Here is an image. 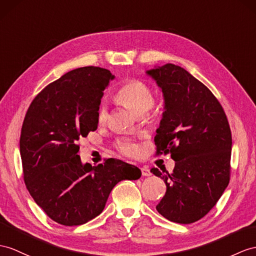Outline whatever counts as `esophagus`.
Masks as SVG:
<instances>
[{
	"instance_id": "1",
	"label": "esophagus",
	"mask_w": 256,
	"mask_h": 256,
	"mask_svg": "<svg viewBox=\"0 0 256 256\" xmlns=\"http://www.w3.org/2000/svg\"><path fill=\"white\" fill-rule=\"evenodd\" d=\"M141 172H142V176H144V177L151 176V172H150V170H148V167H142L141 168Z\"/></svg>"
}]
</instances>
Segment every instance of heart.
Masks as SVG:
<instances>
[{"label": "heart", "mask_w": 256, "mask_h": 256, "mask_svg": "<svg viewBox=\"0 0 256 256\" xmlns=\"http://www.w3.org/2000/svg\"><path fill=\"white\" fill-rule=\"evenodd\" d=\"M116 98L120 103L127 105L136 114L143 115L152 108L154 103L153 93L150 86L141 79H130L126 81L117 90ZM108 106L105 103L100 105L98 118L100 122H104L108 118ZM120 152L126 155H136L139 151L138 144L134 141H122L120 143Z\"/></svg>", "instance_id": "heart-1"}]
</instances>
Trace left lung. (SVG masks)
Here are the masks:
<instances>
[{"label": "left lung", "instance_id": "8db88e82", "mask_svg": "<svg viewBox=\"0 0 256 256\" xmlns=\"http://www.w3.org/2000/svg\"><path fill=\"white\" fill-rule=\"evenodd\" d=\"M146 74L164 98L154 138L156 153H170L175 160L172 174L151 170L166 184L156 210L170 222H194L215 206L229 184V122L213 93L182 67L166 64Z\"/></svg>", "mask_w": 256, "mask_h": 256}]
</instances>
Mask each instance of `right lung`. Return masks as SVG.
Listing matches in <instances>:
<instances>
[{
  "instance_id": "add662e5",
  "label": "right lung",
  "mask_w": 256,
  "mask_h": 256,
  "mask_svg": "<svg viewBox=\"0 0 256 256\" xmlns=\"http://www.w3.org/2000/svg\"><path fill=\"white\" fill-rule=\"evenodd\" d=\"M114 74L80 67L43 89L24 116L20 134L24 180L34 202L54 222L78 226L102 213L122 180L141 177L138 167L116 158L81 163L77 142L98 128V112Z\"/></svg>"
}]
</instances>
